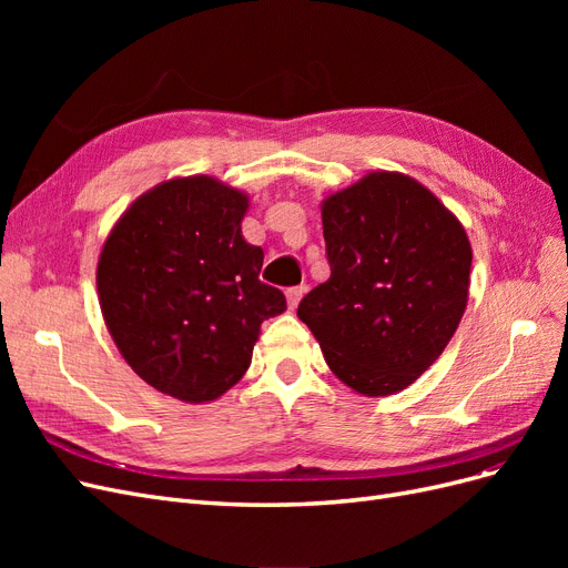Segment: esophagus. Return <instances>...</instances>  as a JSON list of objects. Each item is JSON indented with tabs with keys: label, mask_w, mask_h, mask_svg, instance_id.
Here are the masks:
<instances>
[{
	"label": "esophagus",
	"mask_w": 568,
	"mask_h": 568,
	"mask_svg": "<svg viewBox=\"0 0 568 568\" xmlns=\"http://www.w3.org/2000/svg\"><path fill=\"white\" fill-rule=\"evenodd\" d=\"M303 294H305V286H294V288H288V291H286V301H288V307H291V311H296L298 303H301V298H303Z\"/></svg>",
	"instance_id": "obj_1"
}]
</instances>
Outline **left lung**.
<instances>
[{
	"label": "left lung",
	"mask_w": 568,
	"mask_h": 568,
	"mask_svg": "<svg viewBox=\"0 0 568 568\" xmlns=\"http://www.w3.org/2000/svg\"><path fill=\"white\" fill-rule=\"evenodd\" d=\"M332 277L298 305L326 365L359 395L415 384L457 332L471 244L415 178L372 170L322 201Z\"/></svg>",
	"instance_id": "obj_1"
}]
</instances>
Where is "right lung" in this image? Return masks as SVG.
Returning <instances> with one entry per match:
<instances>
[{
    "instance_id": "1",
    "label": "right lung",
    "mask_w": 568,
    "mask_h": 568,
    "mask_svg": "<svg viewBox=\"0 0 568 568\" xmlns=\"http://www.w3.org/2000/svg\"><path fill=\"white\" fill-rule=\"evenodd\" d=\"M248 194L211 175L165 180L136 196L97 263L106 329L125 363L182 403H211L251 365L261 324L286 311L246 244Z\"/></svg>"
}]
</instances>
